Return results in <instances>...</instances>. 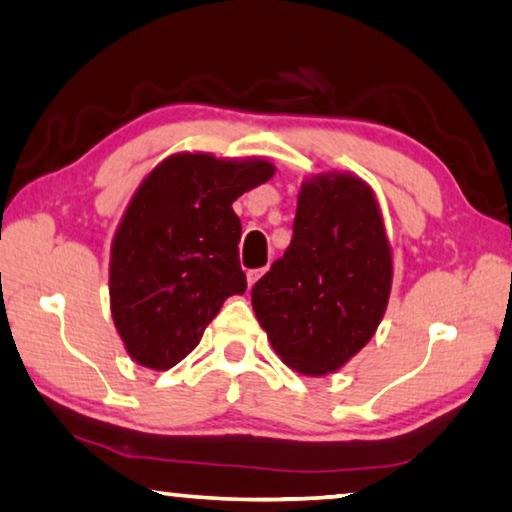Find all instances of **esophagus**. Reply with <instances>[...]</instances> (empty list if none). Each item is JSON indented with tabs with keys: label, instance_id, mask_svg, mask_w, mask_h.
Masks as SVG:
<instances>
[{
	"label": "esophagus",
	"instance_id": "1",
	"mask_svg": "<svg viewBox=\"0 0 512 512\" xmlns=\"http://www.w3.org/2000/svg\"><path fill=\"white\" fill-rule=\"evenodd\" d=\"M265 270H267V267H261V270H249L247 272V283H249V286H254V283L263 277Z\"/></svg>",
	"mask_w": 512,
	"mask_h": 512
}]
</instances>
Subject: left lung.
<instances>
[{"mask_svg": "<svg viewBox=\"0 0 512 512\" xmlns=\"http://www.w3.org/2000/svg\"><path fill=\"white\" fill-rule=\"evenodd\" d=\"M391 279V247L371 185L332 171L302 183L293 240L251 288V306L283 364L318 377L336 373L371 341Z\"/></svg>", "mask_w": 512, "mask_h": 512, "instance_id": "8db88e82", "label": "left lung"}]
</instances>
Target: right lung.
Returning a JSON list of instances; mask_svg holds the SVG:
<instances>
[{
	"mask_svg": "<svg viewBox=\"0 0 512 512\" xmlns=\"http://www.w3.org/2000/svg\"><path fill=\"white\" fill-rule=\"evenodd\" d=\"M274 176L258 157L176 153L137 187L112 240L109 304L128 355L167 371L199 345L226 297L242 295L233 201Z\"/></svg>",
	"mask_w": 512,
	"mask_h": 512,
	"instance_id": "obj_1",
	"label": "right lung"
}]
</instances>
